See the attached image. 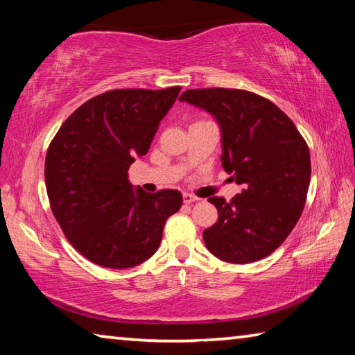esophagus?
Returning a JSON list of instances; mask_svg holds the SVG:
<instances>
[{
    "label": "esophagus",
    "mask_w": 355,
    "mask_h": 355,
    "mask_svg": "<svg viewBox=\"0 0 355 355\" xmlns=\"http://www.w3.org/2000/svg\"><path fill=\"white\" fill-rule=\"evenodd\" d=\"M183 200H184V203H194V202H199L200 199H199V197L189 194V192H184V194H183Z\"/></svg>",
    "instance_id": "1"
}]
</instances>
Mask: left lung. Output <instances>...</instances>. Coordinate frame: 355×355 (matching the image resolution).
<instances>
[{
	"mask_svg": "<svg viewBox=\"0 0 355 355\" xmlns=\"http://www.w3.org/2000/svg\"><path fill=\"white\" fill-rule=\"evenodd\" d=\"M211 114L220 130L222 166L243 186L232 202L209 197L218 222L203 232L214 257L252 263L279 248L302 214L310 152L291 119L272 101L238 89H189L180 95Z\"/></svg>",
	"mask_w": 355,
	"mask_h": 355,
	"instance_id": "obj_1",
	"label": "left lung"
}]
</instances>
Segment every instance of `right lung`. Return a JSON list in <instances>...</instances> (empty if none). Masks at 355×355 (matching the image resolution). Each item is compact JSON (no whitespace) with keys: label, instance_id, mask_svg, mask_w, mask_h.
<instances>
[{"label":"right lung","instance_id":"right-lung-1","mask_svg":"<svg viewBox=\"0 0 355 355\" xmlns=\"http://www.w3.org/2000/svg\"><path fill=\"white\" fill-rule=\"evenodd\" d=\"M182 87L117 89L81 105L48 147L45 183L51 211L70 244L95 264L133 268L159 248L180 191L135 188L128 169L150 148Z\"/></svg>","mask_w":355,"mask_h":355}]
</instances>
